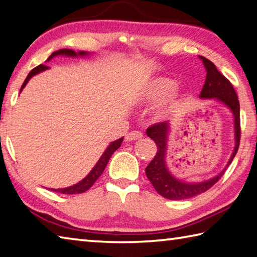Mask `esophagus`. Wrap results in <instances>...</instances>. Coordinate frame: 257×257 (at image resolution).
Returning a JSON list of instances; mask_svg holds the SVG:
<instances>
[{"label": "esophagus", "instance_id": "esophagus-1", "mask_svg": "<svg viewBox=\"0 0 257 257\" xmlns=\"http://www.w3.org/2000/svg\"><path fill=\"white\" fill-rule=\"evenodd\" d=\"M142 138V133L139 132V131H132L127 133V136L125 137L126 141L127 142H131V141H136V140H139V139Z\"/></svg>", "mask_w": 257, "mask_h": 257}]
</instances>
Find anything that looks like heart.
<instances>
[{
	"label": "heart",
	"instance_id": "1",
	"mask_svg": "<svg viewBox=\"0 0 257 257\" xmlns=\"http://www.w3.org/2000/svg\"><path fill=\"white\" fill-rule=\"evenodd\" d=\"M177 89V82L168 78H155L140 85L137 89L134 98L140 103L158 101L169 97ZM172 109L170 105H165L158 110L159 116H165Z\"/></svg>",
	"mask_w": 257,
	"mask_h": 257
}]
</instances>
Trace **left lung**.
I'll list each match as a JSON object with an SVG mask.
<instances>
[{
	"label": "left lung",
	"instance_id": "1",
	"mask_svg": "<svg viewBox=\"0 0 257 257\" xmlns=\"http://www.w3.org/2000/svg\"><path fill=\"white\" fill-rule=\"evenodd\" d=\"M200 60L203 62V65L206 71L205 83L203 89L200 93L201 99H212V100L219 101L221 105L227 107L231 111L233 117V147L232 154L229 158L228 163L223 170L212 178L206 179L203 182H186L174 176L167 166V150H168V140L169 134L172 132V124L170 121L166 120L163 123L150 126L147 130L148 137L156 142L157 155L154 160L147 166L146 174L155 190L159 193L161 196L168 200H185L191 199L208 191L217 183L231 164L232 159L238 151L240 141V118H239V101H238L237 93L233 89L232 84L229 80L220 73L217 67L212 62L203 56H199Z\"/></svg>",
	"mask_w": 257,
	"mask_h": 257
}]
</instances>
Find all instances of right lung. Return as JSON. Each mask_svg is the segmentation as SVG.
<instances>
[{
	"mask_svg": "<svg viewBox=\"0 0 257 257\" xmlns=\"http://www.w3.org/2000/svg\"><path fill=\"white\" fill-rule=\"evenodd\" d=\"M90 54H91V53L84 52V51L74 52V51H72V49L63 48V49H60V51L54 52L52 55L47 58V62L51 61L53 57L58 56V55L67 56V57H85V56H89ZM48 69H49L48 66L40 64L37 67H35L34 70H31L30 73L28 74V76H27V78H26L25 82L22 83V87L20 89V92L22 91V89L26 87V84L28 83V81L31 78H33L34 75L40 73V72L46 71ZM121 142H123V138H120V139H118V140H116V141L110 142V145L106 148L105 152H103L102 156L100 157V158H99V160L97 161V164L94 165V167L91 170H90V173L87 175V176H85L83 179H81L79 183H76V184H74V185L69 186V187H65V188H57V190H55V188H49V190L54 191V192L62 193V194H79V193H84L85 191H88L89 188L93 185L94 182H96L97 179L99 178V176H100V175L103 173V170H105L106 166L108 164V161H109V159H110L111 155L114 154V152L120 147Z\"/></svg>",
	"mask_w": 257,
	"mask_h": 257,
	"instance_id": "obj_1",
	"label": "right lung"
}]
</instances>
